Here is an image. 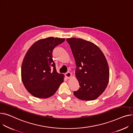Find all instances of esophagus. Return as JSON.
I'll return each instance as SVG.
<instances>
[{
    "label": "esophagus",
    "mask_w": 133,
    "mask_h": 133,
    "mask_svg": "<svg viewBox=\"0 0 133 133\" xmlns=\"http://www.w3.org/2000/svg\"><path fill=\"white\" fill-rule=\"evenodd\" d=\"M65 76H66V77L67 78H68V79H69V78H70L72 77V74L70 73V72H68L67 73H66V74H65Z\"/></svg>",
    "instance_id": "obj_1"
}]
</instances>
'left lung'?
<instances>
[{
	"mask_svg": "<svg viewBox=\"0 0 133 133\" xmlns=\"http://www.w3.org/2000/svg\"><path fill=\"white\" fill-rule=\"evenodd\" d=\"M71 48L76 65L79 89L74 96L82 101L97 99L105 90L109 81L108 61L102 50L94 43L81 38L66 39Z\"/></svg>",
	"mask_w": 133,
	"mask_h": 133,
	"instance_id": "8db88e82",
	"label": "left lung"
}]
</instances>
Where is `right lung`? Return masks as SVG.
I'll return each instance as SVG.
<instances>
[{"mask_svg":"<svg viewBox=\"0 0 133 133\" xmlns=\"http://www.w3.org/2000/svg\"><path fill=\"white\" fill-rule=\"evenodd\" d=\"M65 38L49 37L34 43L24 57L21 78L27 91L38 98L54 95L64 82V75L59 74L52 59L54 48Z\"/></svg>","mask_w":133,"mask_h":133,"instance_id":"obj_1","label":"right lung"}]
</instances>
